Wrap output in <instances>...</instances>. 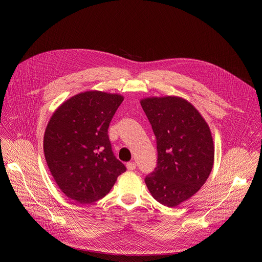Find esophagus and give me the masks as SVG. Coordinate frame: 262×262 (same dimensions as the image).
I'll use <instances>...</instances> for the list:
<instances>
[{
  "instance_id": "1",
  "label": "esophagus",
  "mask_w": 262,
  "mask_h": 262,
  "mask_svg": "<svg viewBox=\"0 0 262 262\" xmlns=\"http://www.w3.org/2000/svg\"><path fill=\"white\" fill-rule=\"evenodd\" d=\"M126 168H127V170L133 171V170L136 169V164L134 162H129V163L126 164Z\"/></svg>"
}]
</instances>
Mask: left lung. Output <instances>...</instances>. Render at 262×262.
I'll list each match as a JSON object with an SVG mask.
<instances>
[{
	"instance_id": "left-lung-1",
	"label": "left lung",
	"mask_w": 262,
	"mask_h": 262,
	"mask_svg": "<svg viewBox=\"0 0 262 262\" xmlns=\"http://www.w3.org/2000/svg\"><path fill=\"white\" fill-rule=\"evenodd\" d=\"M140 102L158 148V166L145 183L158 202L175 207L195 195L211 172L210 128L198 110L181 97H146Z\"/></svg>"
}]
</instances>
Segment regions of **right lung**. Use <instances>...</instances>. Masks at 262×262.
Returning <instances> with one entry per match:
<instances>
[{
  "label": "right lung",
  "mask_w": 262,
  "mask_h": 262,
  "mask_svg": "<svg viewBox=\"0 0 262 262\" xmlns=\"http://www.w3.org/2000/svg\"><path fill=\"white\" fill-rule=\"evenodd\" d=\"M120 94L86 91L64 101L52 115L45 133L48 167L69 199L88 204L104 197L125 172L112 151L107 128Z\"/></svg>",
  "instance_id": "1"
}]
</instances>
